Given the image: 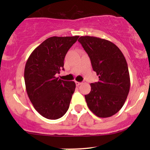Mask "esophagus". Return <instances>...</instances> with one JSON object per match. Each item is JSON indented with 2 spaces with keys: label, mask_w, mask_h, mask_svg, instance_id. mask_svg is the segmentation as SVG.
Listing matches in <instances>:
<instances>
[{
  "label": "esophagus",
  "mask_w": 150,
  "mask_h": 150,
  "mask_svg": "<svg viewBox=\"0 0 150 150\" xmlns=\"http://www.w3.org/2000/svg\"><path fill=\"white\" fill-rule=\"evenodd\" d=\"M75 84H76L77 86H79L82 84V82H77V81H75Z\"/></svg>",
  "instance_id": "obj_1"
}]
</instances>
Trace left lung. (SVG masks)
Listing matches in <instances>:
<instances>
[{"instance_id":"8db88e82","label":"left lung","mask_w":150,"mask_h":150,"mask_svg":"<svg viewBox=\"0 0 150 150\" xmlns=\"http://www.w3.org/2000/svg\"><path fill=\"white\" fill-rule=\"evenodd\" d=\"M78 42L99 78L97 82L90 84V92L85 96L87 106L98 117L112 116L123 107L130 90L126 60L119 48L106 39L82 36Z\"/></svg>"}]
</instances>
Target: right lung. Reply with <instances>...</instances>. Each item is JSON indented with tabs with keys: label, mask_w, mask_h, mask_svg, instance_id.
Returning a JSON list of instances; mask_svg holds the SVG:
<instances>
[{
	"label": "right lung",
	"mask_w": 150,
	"mask_h": 150,
	"mask_svg": "<svg viewBox=\"0 0 150 150\" xmlns=\"http://www.w3.org/2000/svg\"><path fill=\"white\" fill-rule=\"evenodd\" d=\"M79 36L48 38L31 53L25 68L27 95L34 108L44 118H61L69 108L75 92L73 81L56 77L63 69L64 58Z\"/></svg>",
	"instance_id": "obj_1"
}]
</instances>
